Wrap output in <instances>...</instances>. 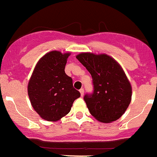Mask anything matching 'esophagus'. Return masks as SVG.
<instances>
[{
    "instance_id": "34e87169",
    "label": "esophagus",
    "mask_w": 157,
    "mask_h": 157,
    "mask_svg": "<svg viewBox=\"0 0 157 157\" xmlns=\"http://www.w3.org/2000/svg\"><path fill=\"white\" fill-rule=\"evenodd\" d=\"M80 93H81V96H83V95H84V89H81V90H79Z\"/></svg>"
}]
</instances>
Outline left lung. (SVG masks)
<instances>
[{
	"label": "left lung",
	"mask_w": 157,
	"mask_h": 157,
	"mask_svg": "<svg viewBox=\"0 0 157 157\" xmlns=\"http://www.w3.org/2000/svg\"><path fill=\"white\" fill-rule=\"evenodd\" d=\"M76 58L93 78V93L84 96L90 113L103 123L120 118L130 104L132 87L118 63L106 54L82 53Z\"/></svg>",
	"instance_id": "1"
}]
</instances>
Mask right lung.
I'll use <instances>...</instances> for the list:
<instances>
[{
    "label": "right lung",
    "instance_id": "add662e5",
    "mask_svg": "<svg viewBox=\"0 0 157 157\" xmlns=\"http://www.w3.org/2000/svg\"><path fill=\"white\" fill-rule=\"evenodd\" d=\"M70 54L51 51L37 63L28 85V94L34 110L43 119L56 121L70 112L80 93L72 78L65 74Z\"/></svg>",
    "mask_w": 157,
    "mask_h": 157
}]
</instances>
